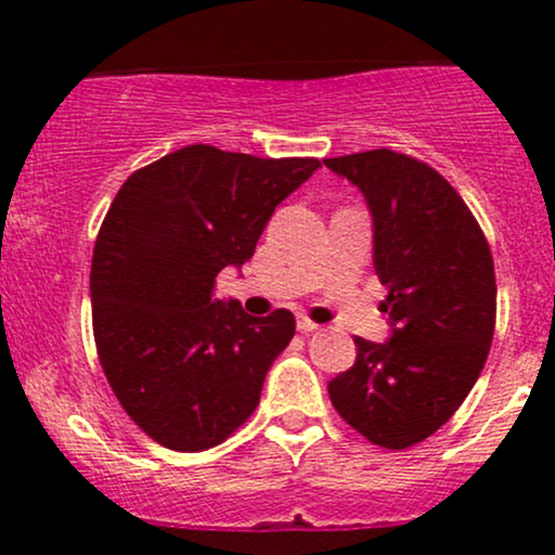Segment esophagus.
Here are the masks:
<instances>
[{
  "mask_svg": "<svg viewBox=\"0 0 555 555\" xmlns=\"http://www.w3.org/2000/svg\"><path fill=\"white\" fill-rule=\"evenodd\" d=\"M297 331H302V334H310V331H318V323L310 321L308 315H297Z\"/></svg>",
  "mask_w": 555,
  "mask_h": 555,
  "instance_id": "1",
  "label": "esophagus"
}]
</instances>
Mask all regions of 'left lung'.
Wrapping results in <instances>:
<instances>
[{
	"label": "left lung",
	"instance_id": "8db88e82",
	"mask_svg": "<svg viewBox=\"0 0 555 555\" xmlns=\"http://www.w3.org/2000/svg\"><path fill=\"white\" fill-rule=\"evenodd\" d=\"M373 219V266L388 286V341L358 336L331 404L371 443L406 449L460 410L488 360L495 273L486 234L449 182L388 149L326 158Z\"/></svg>",
	"mask_w": 555,
	"mask_h": 555
}]
</instances>
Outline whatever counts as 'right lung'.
I'll use <instances>...</instances> for the list:
<instances>
[{"instance_id": "1", "label": "right lung", "mask_w": 555, "mask_h": 555, "mask_svg": "<svg viewBox=\"0 0 555 555\" xmlns=\"http://www.w3.org/2000/svg\"><path fill=\"white\" fill-rule=\"evenodd\" d=\"M318 167L197 143L119 188L93 247V336L119 404L156 443L211 449L258 406L295 315H247L214 284L253 258L279 203Z\"/></svg>"}]
</instances>
